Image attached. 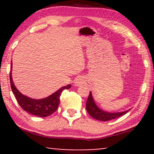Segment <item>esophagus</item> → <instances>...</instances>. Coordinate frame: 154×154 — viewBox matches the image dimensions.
Returning <instances> with one entry per match:
<instances>
[{
  "label": "esophagus",
  "mask_w": 154,
  "mask_h": 154,
  "mask_svg": "<svg viewBox=\"0 0 154 154\" xmlns=\"http://www.w3.org/2000/svg\"><path fill=\"white\" fill-rule=\"evenodd\" d=\"M84 83H85V82H84V80L82 79V78H78L74 82V85L75 86H80Z\"/></svg>",
  "instance_id": "1"
}]
</instances>
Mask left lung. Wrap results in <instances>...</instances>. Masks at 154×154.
<instances>
[{
    "mask_svg": "<svg viewBox=\"0 0 154 154\" xmlns=\"http://www.w3.org/2000/svg\"><path fill=\"white\" fill-rule=\"evenodd\" d=\"M86 109H87L88 113L92 118L101 121H110V120L117 119V118L122 116L125 114L126 113H128L129 111V110H128L119 113H109L106 112V111H102V109H100L99 107H97V106L95 104V103H94L91 92H90L89 97H88L87 102H86Z\"/></svg>",
    "mask_w": 154,
    "mask_h": 154,
    "instance_id": "left-lung-1",
    "label": "left lung"
}]
</instances>
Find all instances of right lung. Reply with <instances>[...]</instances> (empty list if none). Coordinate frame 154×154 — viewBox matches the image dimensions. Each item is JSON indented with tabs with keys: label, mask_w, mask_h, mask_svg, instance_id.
Wrapping results in <instances>:
<instances>
[{
	"label": "right lung",
	"mask_w": 154,
	"mask_h": 154,
	"mask_svg": "<svg viewBox=\"0 0 154 154\" xmlns=\"http://www.w3.org/2000/svg\"><path fill=\"white\" fill-rule=\"evenodd\" d=\"M10 81L12 92L15 96L20 106L26 112L39 117L49 116L52 113L55 112L60 104V97L62 91L66 89L68 90L71 87L69 84L66 86L61 88L57 91L48 97L41 100H33L22 94L17 89L12 81V70L10 73Z\"/></svg>",
	"instance_id": "1"
}]
</instances>
